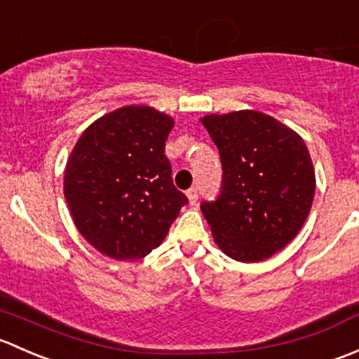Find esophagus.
Returning <instances> with one entry per match:
<instances>
[{
	"label": "esophagus",
	"instance_id": "obj_1",
	"mask_svg": "<svg viewBox=\"0 0 359 359\" xmlns=\"http://www.w3.org/2000/svg\"><path fill=\"white\" fill-rule=\"evenodd\" d=\"M187 197H188V202H190V205H195V202H197L198 198L197 188H190V190L187 191Z\"/></svg>",
	"mask_w": 359,
	"mask_h": 359
}]
</instances>
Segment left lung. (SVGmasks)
<instances>
[{"label": "left lung", "instance_id": "obj_1", "mask_svg": "<svg viewBox=\"0 0 359 359\" xmlns=\"http://www.w3.org/2000/svg\"><path fill=\"white\" fill-rule=\"evenodd\" d=\"M223 164V190L202 214L228 257L259 262L290 243L315 198V168L304 140L257 110L201 119Z\"/></svg>", "mask_w": 359, "mask_h": 359}]
</instances>
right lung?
I'll use <instances>...</instances> for the list:
<instances>
[{"label": "right lung", "instance_id": "obj_1", "mask_svg": "<svg viewBox=\"0 0 359 359\" xmlns=\"http://www.w3.org/2000/svg\"><path fill=\"white\" fill-rule=\"evenodd\" d=\"M175 119L126 105L88 126L70 152L64 195L77 231L103 256L145 257L162 243L188 198L164 155Z\"/></svg>", "mask_w": 359, "mask_h": 359}]
</instances>
